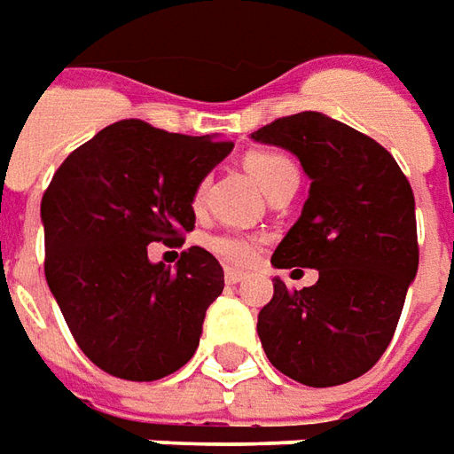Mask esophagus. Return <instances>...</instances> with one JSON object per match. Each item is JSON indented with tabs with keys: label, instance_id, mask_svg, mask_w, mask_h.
Wrapping results in <instances>:
<instances>
[{
	"label": "esophagus",
	"instance_id": "34e87169",
	"mask_svg": "<svg viewBox=\"0 0 454 454\" xmlns=\"http://www.w3.org/2000/svg\"><path fill=\"white\" fill-rule=\"evenodd\" d=\"M224 279L230 281V284H239L242 279H247V271H239V269L227 267L224 269Z\"/></svg>",
	"mask_w": 454,
	"mask_h": 454
}]
</instances>
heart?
Segmentation results:
<instances>
[{
  "label": "heart",
  "instance_id": "heart-1",
  "mask_svg": "<svg viewBox=\"0 0 454 454\" xmlns=\"http://www.w3.org/2000/svg\"><path fill=\"white\" fill-rule=\"evenodd\" d=\"M245 168L267 195L274 192L279 185H284L286 180L299 177L296 165L286 155L274 153V150H254V153H249L245 158ZM202 195H205V183H200L195 187V195H192V205L195 207L202 205ZM205 247H207L215 257L222 259L224 264L245 267L257 254L259 239L257 237H249V234L239 232H217L209 234L207 239H205Z\"/></svg>",
  "mask_w": 454,
  "mask_h": 454
}]
</instances>
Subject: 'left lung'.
<instances>
[{
	"label": "left lung",
	"mask_w": 454,
	"mask_h": 454,
	"mask_svg": "<svg viewBox=\"0 0 454 454\" xmlns=\"http://www.w3.org/2000/svg\"><path fill=\"white\" fill-rule=\"evenodd\" d=\"M252 137L292 150L311 177L271 264L318 269L299 292L274 279L257 321L262 348L304 386L348 383L386 353L418 271L412 187L380 143L317 111L277 118Z\"/></svg>",
	"instance_id": "left-lung-1"
}]
</instances>
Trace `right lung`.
<instances>
[{
	"instance_id": "1",
	"label": "right lung",
	"mask_w": 454,
	"mask_h": 454,
	"mask_svg": "<svg viewBox=\"0 0 454 454\" xmlns=\"http://www.w3.org/2000/svg\"><path fill=\"white\" fill-rule=\"evenodd\" d=\"M128 118L103 128L56 170L42 197L43 274L90 364L123 380H158L195 356L220 262L190 247L177 269L148 245L192 232V195L232 150Z\"/></svg>"
}]
</instances>
